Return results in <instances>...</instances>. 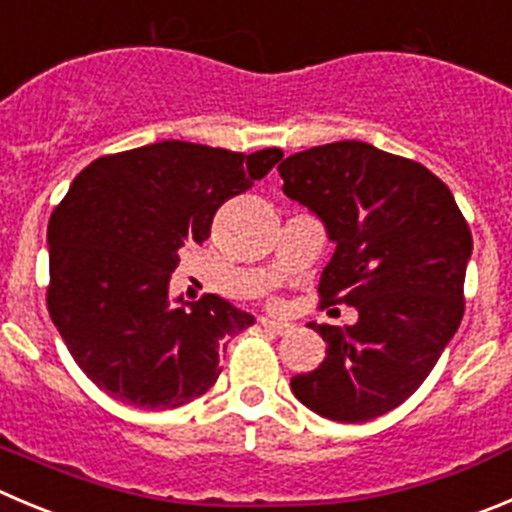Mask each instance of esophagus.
<instances>
[{"instance_id":"esophagus-1","label":"esophagus","mask_w":512,"mask_h":512,"mask_svg":"<svg viewBox=\"0 0 512 512\" xmlns=\"http://www.w3.org/2000/svg\"><path fill=\"white\" fill-rule=\"evenodd\" d=\"M262 328L270 333H275V336H285V333L293 331V326L290 323H283V321H272V318H262Z\"/></svg>"}]
</instances>
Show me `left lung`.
I'll use <instances>...</instances> for the list:
<instances>
[{
	"label": "left lung",
	"mask_w": 512,
	"mask_h": 512,
	"mask_svg": "<svg viewBox=\"0 0 512 512\" xmlns=\"http://www.w3.org/2000/svg\"><path fill=\"white\" fill-rule=\"evenodd\" d=\"M278 171L285 194L336 245L318 288L323 303L358 310L353 326L308 323L326 358L290 389L321 417L369 422L422 386L460 328L470 227L432 171L371 143L308 148Z\"/></svg>",
	"instance_id": "obj_1"
}]
</instances>
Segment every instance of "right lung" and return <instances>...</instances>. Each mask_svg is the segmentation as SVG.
<instances>
[{"label":"right lung","mask_w":512,"mask_h":512,"mask_svg":"<svg viewBox=\"0 0 512 512\" xmlns=\"http://www.w3.org/2000/svg\"><path fill=\"white\" fill-rule=\"evenodd\" d=\"M283 159L159 141L85 166L47 227V310L75 364L138 409H176L214 386L227 341L255 323L219 295L171 298L181 247L209 237L227 199Z\"/></svg>","instance_id":"1"}]
</instances>
